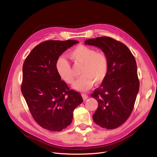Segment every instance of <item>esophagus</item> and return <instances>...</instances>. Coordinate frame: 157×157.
Wrapping results in <instances>:
<instances>
[{"label": "esophagus", "instance_id": "esophagus-1", "mask_svg": "<svg viewBox=\"0 0 157 157\" xmlns=\"http://www.w3.org/2000/svg\"><path fill=\"white\" fill-rule=\"evenodd\" d=\"M81 96H82V98H83V100H86L87 98H88V95H86V94H85V93H82L81 94Z\"/></svg>", "mask_w": 157, "mask_h": 157}]
</instances>
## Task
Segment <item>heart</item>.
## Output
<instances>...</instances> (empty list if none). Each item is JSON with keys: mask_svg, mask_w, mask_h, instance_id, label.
Masks as SVG:
<instances>
[{"mask_svg": "<svg viewBox=\"0 0 157 157\" xmlns=\"http://www.w3.org/2000/svg\"><path fill=\"white\" fill-rule=\"evenodd\" d=\"M69 57L76 63L82 64L81 76L73 85V88L80 91L90 89L94 81L100 82L105 78L109 61L103 52H97L90 47L80 45L69 52ZM56 69L59 77L67 84L71 85L75 81V76L69 61L63 57L58 58Z\"/></svg>", "mask_w": 157, "mask_h": 157, "instance_id": "obj_1", "label": "heart"}]
</instances>
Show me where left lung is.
Returning <instances> with one entry per match:
<instances>
[{
    "instance_id": "left-lung-1",
    "label": "left lung",
    "mask_w": 157,
    "mask_h": 157,
    "mask_svg": "<svg viewBox=\"0 0 157 157\" xmlns=\"http://www.w3.org/2000/svg\"><path fill=\"white\" fill-rule=\"evenodd\" d=\"M85 44L100 48L109 61L105 78L91 95L98 103L93 119L103 128L116 129L130 116L139 91L135 58L126 45L110 37L88 39Z\"/></svg>"
}]
</instances>
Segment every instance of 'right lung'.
Returning <instances> with one entry per match:
<instances>
[{"instance_id":"right-lung-1","label":"right lung","mask_w":157,"mask_h":157,"mask_svg":"<svg viewBox=\"0 0 157 157\" xmlns=\"http://www.w3.org/2000/svg\"><path fill=\"white\" fill-rule=\"evenodd\" d=\"M78 42L44 41L31 51L23 64V95L35 121L50 131L59 132L69 126L73 111L83 101L79 93L61 80L56 69L59 56Z\"/></svg>"}]
</instances>
